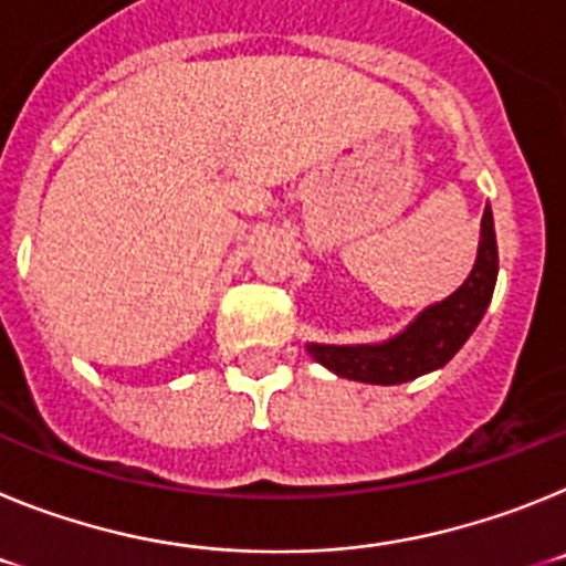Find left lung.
I'll list each match as a JSON object with an SVG mask.
<instances>
[{
  "label": "left lung",
  "mask_w": 566,
  "mask_h": 566,
  "mask_svg": "<svg viewBox=\"0 0 566 566\" xmlns=\"http://www.w3.org/2000/svg\"><path fill=\"white\" fill-rule=\"evenodd\" d=\"M499 274V249L493 212L482 214L476 266L462 286L437 306L424 308L411 326L379 345H308V354L337 377L374 385H399L442 368L468 343L484 308L490 306Z\"/></svg>",
  "instance_id": "8db88e82"
}]
</instances>
